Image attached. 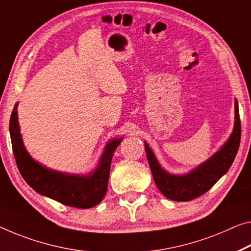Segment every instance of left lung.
Wrapping results in <instances>:
<instances>
[{
    "label": "left lung",
    "mask_w": 251,
    "mask_h": 251,
    "mask_svg": "<svg viewBox=\"0 0 251 251\" xmlns=\"http://www.w3.org/2000/svg\"><path fill=\"white\" fill-rule=\"evenodd\" d=\"M241 138V122L239 117L238 103L236 102V121L234 129L228 142L219 152L200 166L195 171L185 176H173L166 173L153 155L151 149L145 142L150 171L155 183L167 199L173 201L187 202L206 193L228 172L238 152Z\"/></svg>",
    "instance_id": "8db88e82"
}]
</instances>
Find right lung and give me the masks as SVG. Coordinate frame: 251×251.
<instances>
[{
    "instance_id": "obj_1",
    "label": "right lung",
    "mask_w": 251,
    "mask_h": 251,
    "mask_svg": "<svg viewBox=\"0 0 251 251\" xmlns=\"http://www.w3.org/2000/svg\"><path fill=\"white\" fill-rule=\"evenodd\" d=\"M17 106L10 118L11 142L19 172L28 185L41 195L77 209H90L101 202L107 191L113 153L122 139L111 141L106 146L99 168L90 176H71L49 171L36 163L23 147Z\"/></svg>"
}]
</instances>
